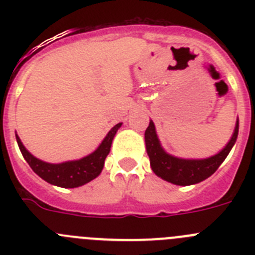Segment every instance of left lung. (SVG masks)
Here are the masks:
<instances>
[{
  "mask_svg": "<svg viewBox=\"0 0 255 255\" xmlns=\"http://www.w3.org/2000/svg\"><path fill=\"white\" fill-rule=\"evenodd\" d=\"M239 132V121L236 123L235 131L231 140L218 154L207 159H181L173 155L167 154L162 149L157 134H155L154 124L150 121L149 126L145 130V147L150 159V167L153 172L161 179L175 185H193L197 182L203 181L215 173L221 163L225 161L231 148L235 144Z\"/></svg>",
  "mask_w": 255,
  "mask_h": 255,
  "instance_id": "8db88e82",
  "label": "left lung"
}]
</instances>
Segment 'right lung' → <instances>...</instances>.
I'll return each instance as SVG.
<instances>
[{
    "label": "right lung",
    "mask_w": 255,
    "mask_h": 255,
    "mask_svg": "<svg viewBox=\"0 0 255 255\" xmlns=\"http://www.w3.org/2000/svg\"><path fill=\"white\" fill-rule=\"evenodd\" d=\"M120 126L121 124L115 125L106 135L102 144L92 154L87 155L79 161L64 162V163L58 164L47 163V162L35 158L34 155H31L25 149L17 135L16 140L22 157L25 158L31 170L34 171L38 176L42 177L44 181L49 182L52 185L60 186V188H78V186L84 185L87 182L96 179L102 172L105 159L110 153L114 136Z\"/></svg>",
    "instance_id": "add662e5"
}]
</instances>
